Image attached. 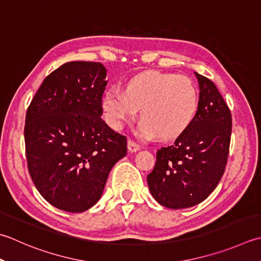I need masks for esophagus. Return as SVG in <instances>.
I'll return each mask as SVG.
<instances>
[{
	"mask_svg": "<svg viewBox=\"0 0 261 261\" xmlns=\"http://www.w3.org/2000/svg\"><path fill=\"white\" fill-rule=\"evenodd\" d=\"M127 149H129V151H131V152H136L140 149V146L137 145L136 142L129 140L127 141Z\"/></svg>",
	"mask_w": 261,
	"mask_h": 261,
	"instance_id": "1",
	"label": "esophagus"
}]
</instances>
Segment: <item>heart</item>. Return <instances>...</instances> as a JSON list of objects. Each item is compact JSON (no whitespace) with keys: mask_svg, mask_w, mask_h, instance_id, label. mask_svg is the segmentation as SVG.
Returning a JSON list of instances; mask_svg holds the SVG:
<instances>
[{"mask_svg":"<svg viewBox=\"0 0 261 261\" xmlns=\"http://www.w3.org/2000/svg\"><path fill=\"white\" fill-rule=\"evenodd\" d=\"M100 106L107 124L115 130L135 119L140 109L138 136L150 139L158 135L162 139H172L186 132L195 121L199 94L186 75L145 72L127 80L123 90H105Z\"/></svg>","mask_w":261,"mask_h":261,"instance_id":"b5f03b06","label":"heart"}]
</instances>
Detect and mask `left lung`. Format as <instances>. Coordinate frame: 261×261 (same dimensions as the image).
Wrapping results in <instances>:
<instances>
[{
  "instance_id": "1",
  "label": "left lung",
  "mask_w": 261,
  "mask_h": 261,
  "mask_svg": "<svg viewBox=\"0 0 261 261\" xmlns=\"http://www.w3.org/2000/svg\"><path fill=\"white\" fill-rule=\"evenodd\" d=\"M195 74L200 89L196 119L174 144L157 150L147 176L151 196L172 209L198 205L211 195L225 171L231 142V111L215 84Z\"/></svg>"
}]
</instances>
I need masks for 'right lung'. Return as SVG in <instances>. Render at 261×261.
<instances>
[{"instance_id":"obj_1","label":"right lung","mask_w":261,"mask_h":261,"mask_svg":"<svg viewBox=\"0 0 261 261\" xmlns=\"http://www.w3.org/2000/svg\"><path fill=\"white\" fill-rule=\"evenodd\" d=\"M106 69L73 61L44 79L25 114L29 174L50 205L81 213L99 200L112 167L126 155V137L101 119Z\"/></svg>"}]
</instances>
